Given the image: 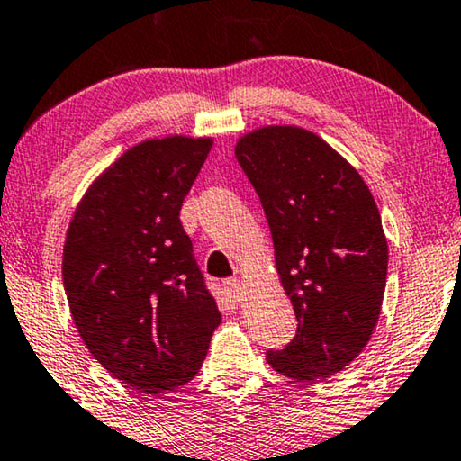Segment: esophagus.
<instances>
[{"label":"esophagus","mask_w":461,"mask_h":461,"mask_svg":"<svg viewBox=\"0 0 461 461\" xmlns=\"http://www.w3.org/2000/svg\"><path fill=\"white\" fill-rule=\"evenodd\" d=\"M225 290H228V294L233 298V301L240 303L244 298V284L238 280V277H231V280L225 282Z\"/></svg>","instance_id":"obj_1"}]
</instances>
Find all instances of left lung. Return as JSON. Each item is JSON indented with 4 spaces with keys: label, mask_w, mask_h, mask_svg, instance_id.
<instances>
[{
    "label": "left lung",
    "mask_w": 461,
    "mask_h": 461,
    "mask_svg": "<svg viewBox=\"0 0 461 461\" xmlns=\"http://www.w3.org/2000/svg\"><path fill=\"white\" fill-rule=\"evenodd\" d=\"M236 158L261 200L298 321L294 339L265 357L288 378L326 380L378 323L388 267L378 206L361 175L304 129H257Z\"/></svg>",
    "instance_id": "left-lung-1"
}]
</instances>
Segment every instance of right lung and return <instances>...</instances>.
<instances>
[{
  "mask_svg": "<svg viewBox=\"0 0 461 461\" xmlns=\"http://www.w3.org/2000/svg\"><path fill=\"white\" fill-rule=\"evenodd\" d=\"M211 146L184 135L133 146L94 181L67 231L75 326L114 378L146 394L190 382L221 323L179 221Z\"/></svg>",
  "mask_w": 461,
  "mask_h": 461,
  "instance_id": "obj_1",
  "label": "right lung"
}]
</instances>
